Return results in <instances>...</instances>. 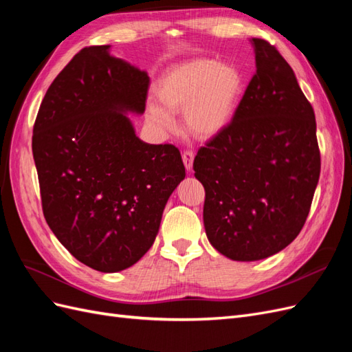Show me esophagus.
Masks as SVG:
<instances>
[{
  "label": "esophagus",
  "mask_w": 352,
  "mask_h": 352,
  "mask_svg": "<svg viewBox=\"0 0 352 352\" xmlns=\"http://www.w3.org/2000/svg\"><path fill=\"white\" fill-rule=\"evenodd\" d=\"M182 158H184V163H185L186 170H190V168H192V163H194V151H192V150H185V151H184V154H182Z\"/></svg>",
  "instance_id": "34e87169"
}]
</instances>
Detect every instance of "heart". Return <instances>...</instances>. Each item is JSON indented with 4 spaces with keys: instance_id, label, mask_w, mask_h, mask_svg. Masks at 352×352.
Instances as JSON below:
<instances>
[{
    "instance_id": "b5f03b06",
    "label": "heart",
    "mask_w": 352,
    "mask_h": 352,
    "mask_svg": "<svg viewBox=\"0 0 352 352\" xmlns=\"http://www.w3.org/2000/svg\"><path fill=\"white\" fill-rule=\"evenodd\" d=\"M242 89L236 67L211 58H197L170 69L158 82L157 97L165 107L150 105L148 117L158 127L172 131L173 116L185 110L188 129L198 136H214L230 122Z\"/></svg>"
}]
</instances>
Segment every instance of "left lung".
Segmentation results:
<instances>
[{
  "instance_id": "1",
  "label": "left lung",
  "mask_w": 352,
  "mask_h": 352,
  "mask_svg": "<svg viewBox=\"0 0 352 352\" xmlns=\"http://www.w3.org/2000/svg\"><path fill=\"white\" fill-rule=\"evenodd\" d=\"M252 44L257 70L235 114L194 158L207 238L236 261L267 258L298 236L320 176L310 101L274 45Z\"/></svg>"
}]
</instances>
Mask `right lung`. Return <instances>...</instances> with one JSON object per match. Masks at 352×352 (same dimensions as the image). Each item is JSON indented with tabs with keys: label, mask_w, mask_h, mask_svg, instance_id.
Instances as JSON below:
<instances>
[{
	"label": "right lung",
	"mask_w": 352,
	"mask_h": 352,
	"mask_svg": "<svg viewBox=\"0 0 352 352\" xmlns=\"http://www.w3.org/2000/svg\"><path fill=\"white\" fill-rule=\"evenodd\" d=\"M109 48H83L58 73L32 136L50 229L74 258L102 273L131 267L151 248L185 177L175 145L135 135L123 113L145 111L150 78Z\"/></svg>",
	"instance_id": "right-lung-1"
}]
</instances>
